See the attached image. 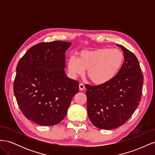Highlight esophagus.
Wrapping results in <instances>:
<instances>
[{"label":"esophagus","instance_id":"34e87169","mask_svg":"<svg viewBox=\"0 0 155 155\" xmlns=\"http://www.w3.org/2000/svg\"><path fill=\"white\" fill-rule=\"evenodd\" d=\"M79 90L80 91H83L84 89H85V86H84V85L82 83H79Z\"/></svg>","mask_w":155,"mask_h":155}]
</instances>
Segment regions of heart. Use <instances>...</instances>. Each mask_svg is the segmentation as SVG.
I'll use <instances>...</instances> for the list:
<instances>
[{
  "label": "heart",
  "mask_w": 155,
  "mask_h": 155,
  "mask_svg": "<svg viewBox=\"0 0 155 155\" xmlns=\"http://www.w3.org/2000/svg\"><path fill=\"white\" fill-rule=\"evenodd\" d=\"M124 63V55L118 48L82 50L78 58L71 56L67 61L68 72L76 78L87 70V76L94 85H104L114 79Z\"/></svg>",
  "instance_id": "1"
}]
</instances>
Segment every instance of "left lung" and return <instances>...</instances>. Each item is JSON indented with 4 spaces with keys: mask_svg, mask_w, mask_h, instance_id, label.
<instances>
[{
    "mask_svg": "<svg viewBox=\"0 0 155 155\" xmlns=\"http://www.w3.org/2000/svg\"><path fill=\"white\" fill-rule=\"evenodd\" d=\"M124 63L117 76L104 85H86L88 118L96 127L110 130L124 124L141 98L143 77L138 60L124 46Z\"/></svg>",
    "mask_w": 155,
    "mask_h": 155,
    "instance_id": "1",
    "label": "left lung"
}]
</instances>
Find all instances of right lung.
Masks as SVG:
<instances>
[{
    "instance_id": "add662e5",
    "label": "right lung",
    "mask_w": 155,
    "mask_h": 155,
    "mask_svg": "<svg viewBox=\"0 0 155 155\" xmlns=\"http://www.w3.org/2000/svg\"><path fill=\"white\" fill-rule=\"evenodd\" d=\"M68 42L40 43L31 47L18 61L13 92L26 118L35 124L51 126L66 116L79 83L65 74V51Z\"/></svg>"
}]
</instances>
